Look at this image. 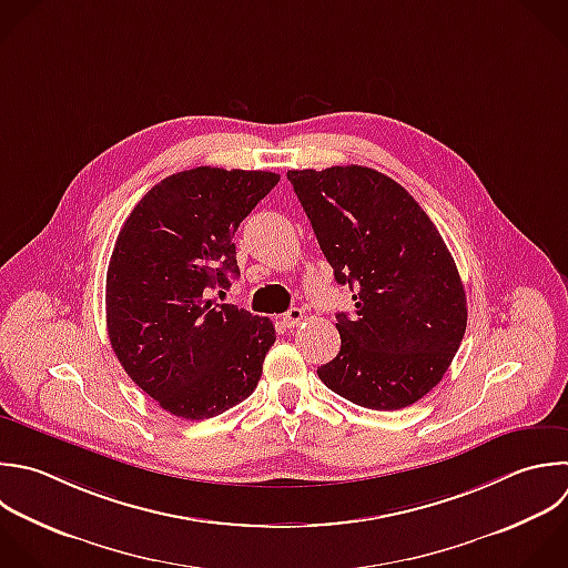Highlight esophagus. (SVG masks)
Wrapping results in <instances>:
<instances>
[{
    "instance_id": "obj_1",
    "label": "esophagus",
    "mask_w": 568,
    "mask_h": 568,
    "mask_svg": "<svg viewBox=\"0 0 568 568\" xmlns=\"http://www.w3.org/2000/svg\"><path fill=\"white\" fill-rule=\"evenodd\" d=\"M302 320H304V311L295 306V308H288V311L282 315V326H284V328H295Z\"/></svg>"
}]
</instances>
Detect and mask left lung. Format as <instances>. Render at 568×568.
I'll use <instances>...</instances> for the list:
<instances>
[{
  "mask_svg": "<svg viewBox=\"0 0 568 568\" xmlns=\"http://www.w3.org/2000/svg\"><path fill=\"white\" fill-rule=\"evenodd\" d=\"M286 178L337 284L355 291L353 315H335L342 346L320 379L364 408L415 404L439 384L466 331V293L439 231L406 189L373 169Z\"/></svg>",
  "mask_w": 568,
  "mask_h": 568,
  "instance_id": "1",
  "label": "left lung"
}]
</instances>
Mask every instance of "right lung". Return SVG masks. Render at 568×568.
Returning <instances> with one entry per match:
<instances>
[{
	"label": "right lung",
	"instance_id": "right-lung-1",
	"mask_svg": "<svg viewBox=\"0 0 568 568\" xmlns=\"http://www.w3.org/2000/svg\"><path fill=\"white\" fill-rule=\"evenodd\" d=\"M277 182L268 171H182L155 184L118 235L106 273L111 346L178 417H215L260 382L273 322L206 297L240 275L235 231Z\"/></svg>",
	"mask_w": 568,
	"mask_h": 568
}]
</instances>
